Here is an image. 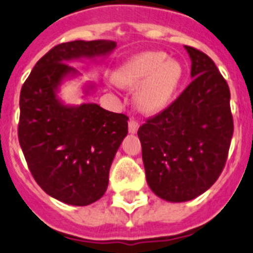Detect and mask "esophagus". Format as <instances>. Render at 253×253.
<instances>
[{
	"mask_svg": "<svg viewBox=\"0 0 253 253\" xmlns=\"http://www.w3.org/2000/svg\"><path fill=\"white\" fill-rule=\"evenodd\" d=\"M138 128H139V124H138V122H135V120L130 119V120H129V133H131V134H135V133L138 131Z\"/></svg>",
	"mask_w": 253,
	"mask_h": 253,
	"instance_id": "34e87169",
	"label": "esophagus"
}]
</instances>
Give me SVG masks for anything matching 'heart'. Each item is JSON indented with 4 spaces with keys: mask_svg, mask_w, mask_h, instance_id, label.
<instances>
[{
    "mask_svg": "<svg viewBox=\"0 0 253 253\" xmlns=\"http://www.w3.org/2000/svg\"><path fill=\"white\" fill-rule=\"evenodd\" d=\"M183 78V66L161 51H144L129 57L115 71L112 85L134 88V105L146 115L163 111L171 102Z\"/></svg>",
    "mask_w": 253,
    "mask_h": 253,
    "instance_id": "obj_1",
    "label": "heart"
}]
</instances>
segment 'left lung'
Masks as SVG:
<instances>
[{"mask_svg": "<svg viewBox=\"0 0 253 253\" xmlns=\"http://www.w3.org/2000/svg\"><path fill=\"white\" fill-rule=\"evenodd\" d=\"M184 48L193 81L168 109L138 129L148 187L168 202L193 200L216 182L233 135L225 79L209 56Z\"/></svg>", "mask_w": 253, "mask_h": 253, "instance_id": "obj_1", "label": "left lung"}]
</instances>
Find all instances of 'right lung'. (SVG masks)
Listing matches in <instances>:
<instances>
[{
    "instance_id": "1",
    "label": "right lung",
    "mask_w": 253,
    "mask_h": 253,
    "mask_svg": "<svg viewBox=\"0 0 253 253\" xmlns=\"http://www.w3.org/2000/svg\"><path fill=\"white\" fill-rule=\"evenodd\" d=\"M114 41H73L49 49L37 62L20 92L19 142L36 182L48 196L73 206L100 200L123 139L128 116L97 103L69 105L60 97L65 82L81 77L73 61L101 62L115 49ZM96 84L83 85V96Z\"/></svg>"
}]
</instances>
